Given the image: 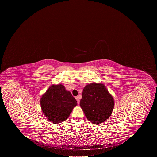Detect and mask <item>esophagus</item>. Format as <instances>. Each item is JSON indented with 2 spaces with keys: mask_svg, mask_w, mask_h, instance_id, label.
Segmentation results:
<instances>
[{
  "mask_svg": "<svg viewBox=\"0 0 157 157\" xmlns=\"http://www.w3.org/2000/svg\"><path fill=\"white\" fill-rule=\"evenodd\" d=\"M75 99H76V100H77V101L78 104L79 105V104L80 103L79 97V96H77V97H75Z\"/></svg>",
  "mask_w": 157,
  "mask_h": 157,
  "instance_id": "1",
  "label": "esophagus"
}]
</instances>
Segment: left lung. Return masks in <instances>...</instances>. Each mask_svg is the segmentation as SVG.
Here are the masks:
<instances>
[{
    "mask_svg": "<svg viewBox=\"0 0 157 157\" xmlns=\"http://www.w3.org/2000/svg\"><path fill=\"white\" fill-rule=\"evenodd\" d=\"M80 105L87 120L99 125L110 117L114 101L104 84L94 82L84 88Z\"/></svg>",
    "mask_w": 157,
    "mask_h": 157,
    "instance_id": "1",
    "label": "left lung"
}]
</instances>
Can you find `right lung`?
I'll return each mask as SVG.
<instances>
[{
	"label": "right lung",
	"instance_id": "add662e5",
	"mask_svg": "<svg viewBox=\"0 0 157 157\" xmlns=\"http://www.w3.org/2000/svg\"><path fill=\"white\" fill-rule=\"evenodd\" d=\"M41 110L49 121L54 124L66 121L77 101L62 84L52 85L41 96Z\"/></svg>",
	"mask_w": 157,
	"mask_h": 157
}]
</instances>
